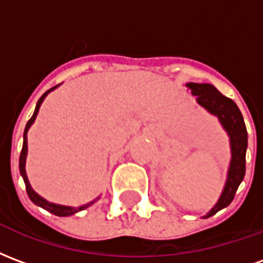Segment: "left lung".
I'll return each mask as SVG.
<instances>
[{
    "mask_svg": "<svg viewBox=\"0 0 263 263\" xmlns=\"http://www.w3.org/2000/svg\"><path fill=\"white\" fill-rule=\"evenodd\" d=\"M186 87L192 91L193 96H196V100L201 107L207 109L210 114L218 117L221 125L230 137V145H231V162H230V169H228V175H227L226 186H224V190H222L218 201L204 217V218H207L231 203L234 200V196L237 193L238 186L243 180L245 155H247V146H248V132H247L242 114H241L237 104L234 103L231 98L222 96L213 84L187 83Z\"/></svg>",
    "mask_w": 263,
    "mask_h": 263,
    "instance_id": "left-lung-1",
    "label": "left lung"
}]
</instances>
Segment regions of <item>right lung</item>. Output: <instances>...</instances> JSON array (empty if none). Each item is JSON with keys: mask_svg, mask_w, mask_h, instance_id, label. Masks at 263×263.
<instances>
[{"mask_svg": "<svg viewBox=\"0 0 263 263\" xmlns=\"http://www.w3.org/2000/svg\"><path fill=\"white\" fill-rule=\"evenodd\" d=\"M58 86L52 87L50 90L43 94L42 97L37 100L36 107H35V112L31 117V120L28 121V124L25 126V131H24V145H22V151H21V156H20V172H21V176L24 179V182H25V187H26V193L29 196V198L32 200V203H35L39 207H42V209L48 210L49 213H52L54 215H59V217H67V215L76 214L77 211H81V210L87 209V207H90L94 201H90V203L84 204V205H80V207H69V205H60V204H54V203H49L48 200H45L43 197H41L39 194L31 187V184H29V180H28V176H26V172H25V160H26V154H28V129L31 128V125L33 124V121L36 120V115L39 112V108H41V104L45 100V97L48 96L49 92L54 90Z\"/></svg>", "mask_w": 263, "mask_h": 263, "instance_id": "1", "label": "right lung"}]
</instances>
